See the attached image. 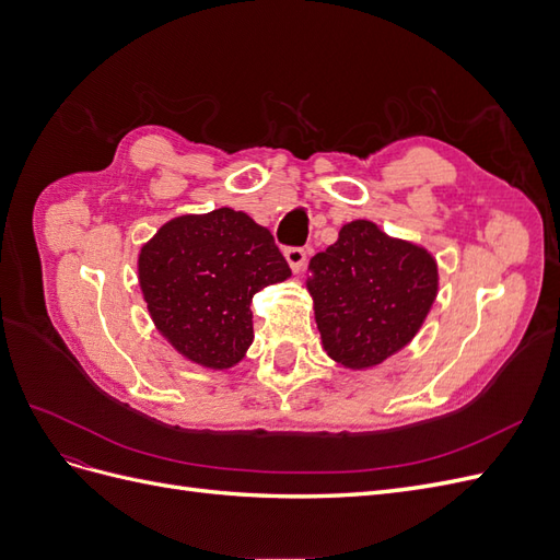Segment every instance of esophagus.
I'll return each mask as SVG.
<instances>
[{
	"label": "esophagus",
	"instance_id": "obj_1",
	"mask_svg": "<svg viewBox=\"0 0 560 560\" xmlns=\"http://www.w3.org/2000/svg\"><path fill=\"white\" fill-rule=\"evenodd\" d=\"M284 259H287V264H290V268L294 270V273H299V270L306 266V249L287 247L284 249Z\"/></svg>",
	"mask_w": 560,
	"mask_h": 560
}]
</instances>
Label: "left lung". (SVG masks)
<instances>
[{
	"label": "left lung",
	"mask_w": 560,
	"mask_h": 560,
	"mask_svg": "<svg viewBox=\"0 0 560 560\" xmlns=\"http://www.w3.org/2000/svg\"><path fill=\"white\" fill-rule=\"evenodd\" d=\"M308 270L322 348L352 371L378 366L409 346L439 290L432 254L369 219L343 224Z\"/></svg>",
	"instance_id": "obj_1"
}]
</instances>
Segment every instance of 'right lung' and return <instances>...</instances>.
Segmentation results:
<instances>
[{"label": "right lung", "instance_id": "right-lung-1", "mask_svg": "<svg viewBox=\"0 0 560 560\" xmlns=\"http://www.w3.org/2000/svg\"><path fill=\"white\" fill-rule=\"evenodd\" d=\"M290 276L270 231L231 208L171 219L138 257L140 290L161 336L214 371L238 364L252 346V296Z\"/></svg>", "mask_w": 560, "mask_h": 560}]
</instances>
